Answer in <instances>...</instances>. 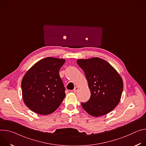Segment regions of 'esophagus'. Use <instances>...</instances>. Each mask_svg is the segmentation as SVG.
Returning <instances> with one entry per match:
<instances>
[{
    "instance_id": "34e87169",
    "label": "esophagus",
    "mask_w": 146,
    "mask_h": 146,
    "mask_svg": "<svg viewBox=\"0 0 146 146\" xmlns=\"http://www.w3.org/2000/svg\"><path fill=\"white\" fill-rule=\"evenodd\" d=\"M78 89H79V88L76 86V87H75V88H74V89L73 90V91H74V92H77V91L78 90Z\"/></svg>"
}]
</instances>
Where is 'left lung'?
Listing matches in <instances>:
<instances>
[{
  "label": "left lung",
  "mask_w": 146,
  "mask_h": 146,
  "mask_svg": "<svg viewBox=\"0 0 146 146\" xmlns=\"http://www.w3.org/2000/svg\"><path fill=\"white\" fill-rule=\"evenodd\" d=\"M77 64L85 72L90 90V98L82 103L83 108L93 117H101L119 104L123 90V80L110 64L94 57L79 59Z\"/></svg>",
  "instance_id": "left-lung-1"
}]
</instances>
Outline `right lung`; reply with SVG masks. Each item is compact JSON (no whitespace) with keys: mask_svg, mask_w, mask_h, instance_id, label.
<instances>
[{"mask_svg":"<svg viewBox=\"0 0 146 146\" xmlns=\"http://www.w3.org/2000/svg\"><path fill=\"white\" fill-rule=\"evenodd\" d=\"M65 61L62 58L46 57L25 73L21 81L22 95L31 110L48 115L60 106L66 96V89L58 72Z\"/></svg>","mask_w":146,"mask_h":146,"instance_id":"add662e5","label":"right lung"}]
</instances>
